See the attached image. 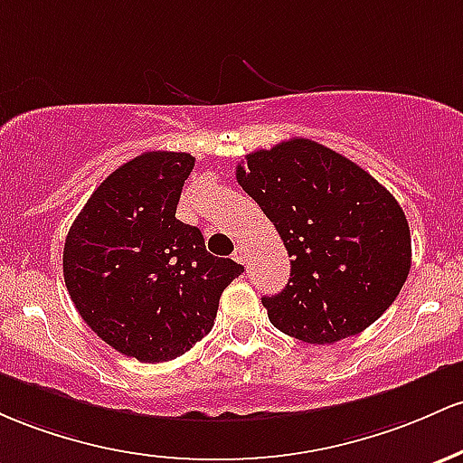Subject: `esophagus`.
Segmentation results:
<instances>
[{"mask_svg":"<svg viewBox=\"0 0 463 463\" xmlns=\"http://www.w3.org/2000/svg\"><path fill=\"white\" fill-rule=\"evenodd\" d=\"M233 260H236V262H241V264H247V249H245V245H238L236 247V251H233Z\"/></svg>","mask_w":463,"mask_h":463,"instance_id":"34e87169","label":"esophagus"}]
</instances>
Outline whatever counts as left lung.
<instances>
[{"label":"left lung","instance_id":"obj_1","mask_svg":"<svg viewBox=\"0 0 463 463\" xmlns=\"http://www.w3.org/2000/svg\"><path fill=\"white\" fill-rule=\"evenodd\" d=\"M242 190L284 241L290 279L262 298L269 319L304 344H335L370 328L411 269V232L387 188L313 139L247 155Z\"/></svg>","mask_w":463,"mask_h":463}]
</instances>
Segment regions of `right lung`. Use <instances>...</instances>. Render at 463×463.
<instances>
[{"label": "right lung", "mask_w": 463, "mask_h": 463, "mask_svg": "<svg viewBox=\"0 0 463 463\" xmlns=\"http://www.w3.org/2000/svg\"><path fill=\"white\" fill-rule=\"evenodd\" d=\"M194 168L188 153L153 150L98 185L71 222L63 278L85 324L119 354L162 363L212 330L218 299L245 267L207 253L176 218Z\"/></svg>", "instance_id": "right-lung-1"}]
</instances>
